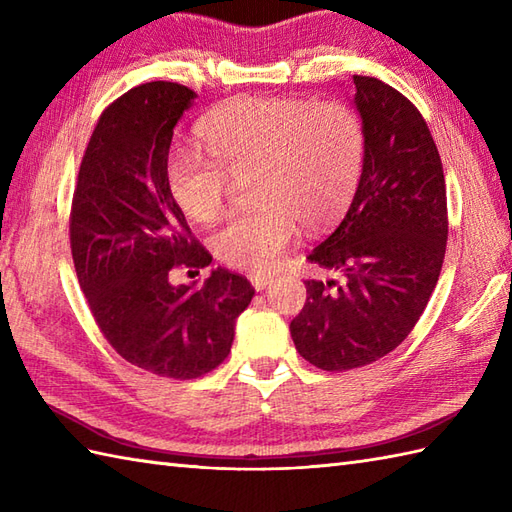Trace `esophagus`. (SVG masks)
<instances>
[{
  "label": "esophagus",
  "mask_w": 512,
  "mask_h": 512,
  "mask_svg": "<svg viewBox=\"0 0 512 512\" xmlns=\"http://www.w3.org/2000/svg\"><path fill=\"white\" fill-rule=\"evenodd\" d=\"M270 281H273V277L270 275H250V284H253L255 290H264L266 286H270Z\"/></svg>",
  "instance_id": "34e87169"
}]
</instances>
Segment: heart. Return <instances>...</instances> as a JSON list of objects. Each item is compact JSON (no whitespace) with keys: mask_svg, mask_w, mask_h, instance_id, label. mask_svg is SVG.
<instances>
[{"mask_svg":"<svg viewBox=\"0 0 512 512\" xmlns=\"http://www.w3.org/2000/svg\"><path fill=\"white\" fill-rule=\"evenodd\" d=\"M213 160L176 149L167 158L173 202L193 222L222 213L233 180L250 178L253 209L235 215L211 237L226 266L270 270L297 233L317 231L350 206L365 160V129L339 101L235 99L200 125Z\"/></svg>","mask_w":512,"mask_h":512,"instance_id":"1","label":"heart"}]
</instances>
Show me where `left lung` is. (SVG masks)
<instances>
[{
  "mask_svg": "<svg viewBox=\"0 0 512 512\" xmlns=\"http://www.w3.org/2000/svg\"><path fill=\"white\" fill-rule=\"evenodd\" d=\"M365 129L363 173L334 233L308 255L341 281H306L290 323L297 352L325 372L387 356L407 339L438 284L447 250L442 160L416 105L391 85L354 76Z\"/></svg>",
  "mask_w": 512,
  "mask_h": 512,
  "instance_id": "left-lung-1",
  "label": "left lung"
}]
</instances>
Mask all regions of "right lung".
Listing matches in <instances>:
<instances>
[{
  "label": "right lung",
  "instance_id": "add662e5",
  "mask_svg": "<svg viewBox=\"0 0 512 512\" xmlns=\"http://www.w3.org/2000/svg\"><path fill=\"white\" fill-rule=\"evenodd\" d=\"M195 96L180 83L151 81L107 107L70 213L76 277L105 339L127 363L180 380L224 361L235 321L255 295L246 277L226 268L211 270L202 288L169 281L173 268L213 259L167 187L173 127Z\"/></svg>",
  "mask_w": 512,
  "mask_h": 512
}]
</instances>
